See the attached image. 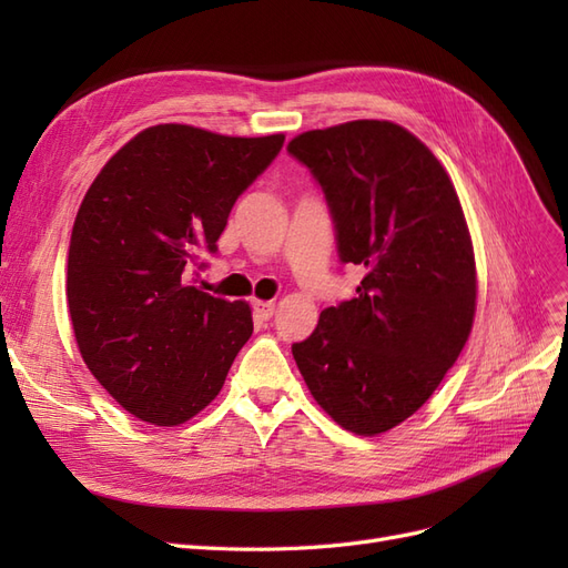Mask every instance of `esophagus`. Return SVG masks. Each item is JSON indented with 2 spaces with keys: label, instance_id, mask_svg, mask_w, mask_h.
Returning <instances> with one entry per match:
<instances>
[{
  "label": "esophagus",
  "instance_id": "obj_1",
  "mask_svg": "<svg viewBox=\"0 0 568 568\" xmlns=\"http://www.w3.org/2000/svg\"><path fill=\"white\" fill-rule=\"evenodd\" d=\"M253 313L257 320H270L274 315V303L272 301H253Z\"/></svg>",
  "mask_w": 568,
  "mask_h": 568
}]
</instances>
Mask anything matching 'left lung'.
I'll use <instances>...</instances> for the list:
<instances>
[{"label": "left lung", "instance_id": "left-lung-1", "mask_svg": "<svg viewBox=\"0 0 568 568\" xmlns=\"http://www.w3.org/2000/svg\"><path fill=\"white\" fill-rule=\"evenodd\" d=\"M286 149L322 186L341 263L365 270L357 296L322 311L291 353L336 424L384 434L432 398L469 338L467 220L438 159L388 120L311 130Z\"/></svg>", "mask_w": 568, "mask_h": 568}]
</instances>
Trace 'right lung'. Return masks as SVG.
<instances>
[{"label":"right lung","instance_id":"obj_1","mask_svg":"<svg viewBox=\"0 0 568 568\" xmlns=\"http://www.w3.org/2000/svg\"><path fill=\"white\" fill-rule=\"evenodd\" d=\"M284 134L153 125L88 189L68 246V313L84 365L136 419L178 426L209 405L253 334L244 301L186 284ZM203 267V263L199 265Z\"/></svg>","mask_w":568,"mask_h":568}]
</instances>
